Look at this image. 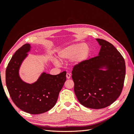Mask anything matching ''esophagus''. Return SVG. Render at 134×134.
<instances>
[{"label": "esophagus", "mask_w": 134, "mask_h": 134, "mask_svg": "<svg viewBox=\"0 0 134 134\" xmlns=\"http://www.w3.org/2000/svg\"><path fill=\"white\" fill-rule=\"evenodd\" d=\"M66 76L67 79H70V77H71V75L69 73H67L66 75Z\"/></svg>", "instance_id": "34e87169"}]
</instances>
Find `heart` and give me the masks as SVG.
I'll return each mask as SVG.
<instances>
[{"mask_svg": "<svg viewBox=\"0 0 134 134\" xmlns=\"http://www.w3.org/2000/svg\"><path fill=\"white\" fill-rule=\"evenodd\" d=\"M91 53V48L87 43H76L69 44L59 51L58 55L62 61L71 60V63L75 66L79 65L86 62ZM55 65L60 64L56 59H53Z\"/></svg>", "mask_w": 134, "mask_h": 134, "instance_id": "1", "label": "heart"}]
</instances>
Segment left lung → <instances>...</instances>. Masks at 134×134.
Returning a JSON list of instances; mask_svg holds the SVG:
<instances>
[{"label":"left lung","instance_id":"1","mask_svg":"<svg viewBox=\"0 0 134 134\" xmlns=\"http://www.w3.org/2000/svg\"><path fill=\"white\" fill-rule=\"evenodd\" d=\"M100 49L98 56L74 66L72 79L77 99L90 108L106 107L118 98L126 73L125 60L112 44L96 39Z\"/></svg>","mask_w":134,"mask_h":134}]
</instances>
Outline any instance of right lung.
Masks as SVG:
<instances>
[{"instance_id": "1", "label": "right lung", "mask_w": 134, "mask_h": 134, "mask_svg": "<svg viewBox=\"0 0 134 134\" xmlns=\"http://www.w3.org/2000/svg\"><path fill=\"white\" fill-rule=\"evenodd\" d=\"M31 46L26 43L16 51L5 72L7 89L14 104L21 110L31 114H41L53 107L66 81V71L58 75L42 72L32 83L23 80L19 75L22 64L30 52Z\"/></svg>"}]
</instances>
